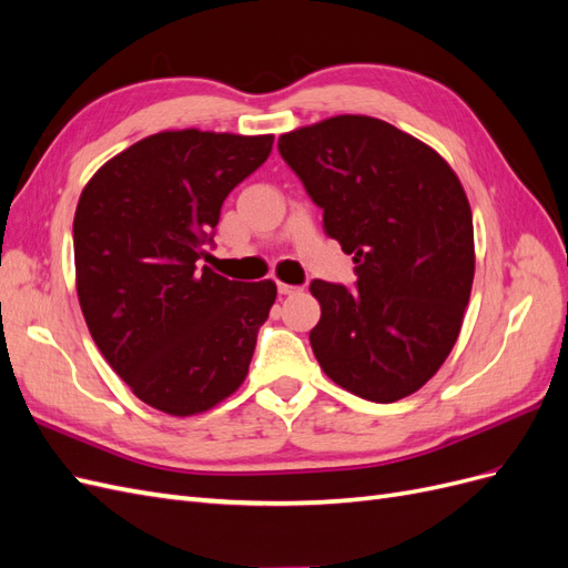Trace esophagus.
<instances>
[{"label": "esophagus", "mask_w": 568, "mask_h": 568, "mask_svg": "<svg viewBox=\"0 0 568 568\" xmlns=\"http://www.w3.org/2000/svg\"><path fill=\"white\" fill-rule=\"evenodd\" d=\"M277 288H280V294H282V296L301 294V286H294V284H284V282H280V284H277Z\"/></svg>", "instance_id": "esophagus-1"}]
</instances>
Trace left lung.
<instances>
[{"instance_id":"8db88e82","label":"left lung","mask_w":568,"mask_h":568,"mask_svg":"<svg viewBox=\"0 0 568 568\" xmlns=\"http://www.w3.org/2000/svg\"><path fill=\"white\" fill-rule=\"evenodd\" d=\"M280 153L353 255L357 288L315 280L320 367L372 403L419 390L450 355L474 282V222L436 149L369 115L284 132Z\"/></svg>"}]
</instances>
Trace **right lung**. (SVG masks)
<instances>
[{
	"label": "right lung",
	"instance_id": "add662e5",
	"mask_svg": "<svg viewBox=\"0 0 568 568\" xmlns=\"http://www.w3.org/2000/svg\"><path fill=\"white\" fill-rule=\"evenodd\" d=\"M272 134L165 130L101 165L75 220V288L101 355L142 403L173 417L244 384L277 284L201 267L222 201L261 168Z\"/></svg>",
	"mask_w": 568,
	"mask_h": 568
}]
</instances>
